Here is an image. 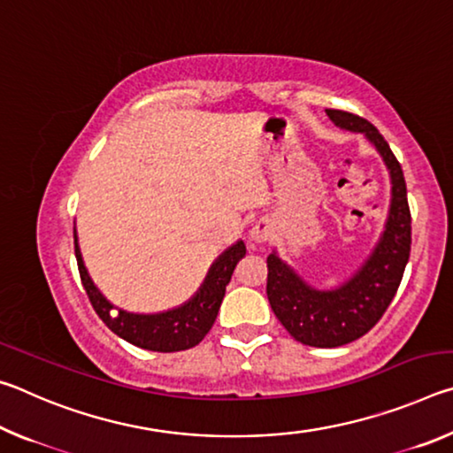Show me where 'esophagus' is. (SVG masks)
<instances>
[{"instance_id":"34e87169","label":"esophagus","mask_w":453,"mask_h":453,"mask_svg":"<svg viewBox=\"0 0 453 453\" xmlns=\"http://www.w3.org/2000/svg\"><path fill=\"white\" fill-rule=\"evenodd\" d=\"M270 235H272V226L267 219H259V221H256V226L251 227V240H254L256 243L267 242L270 240Z\"/></svg>"}]
</instances>
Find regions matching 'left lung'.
I'll return each instance as SVG.
<instances>
[{"mask_svg": "<svg viewBox=\"0 0 453 453\" xmlns=\"http://www.w3.org/2000/svg\"><path fill=\"white\" fill-rule=\"evenodd\" d=\"M335 126L365 134L392 173V210L378 248L348 283L318 291L297 278L281 259L267 257V300L288 334L303 346L337 348L365 335L378 324L400 288L411 250V213L402 165L370 121L356 113L326 110Z\"/></svg>", "mask_w": 453, "mask_h": 453, "instance_id": "1", "label": "left lung"}]
</instances>
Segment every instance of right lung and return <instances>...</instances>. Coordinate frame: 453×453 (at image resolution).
Returning <instances> with one entry per match:
<instances>
[{"label": "right lung", "mask_w": 453, "mask_h": 453, "mask_svg": "<svg viewBox=\"0 0 453 453\" xmlns=\"http://www.w3.org/2000/svg\"><path fill=\"white\" fill-rule=\"evenodd\" d=\"M73 243L83 289H86L91 305H94L96 313L102 318L104 324L110 327L113 334H118L119 337H124L126 342L134 343V346L150 351H164V354L196 348L197 343L208 335L213 321L218 318L221 300H224L226 288L229 280H232L235 265L240 264V259L245 256L243 242H237L224 256H219L216 264H213L208 278H205L202 289L197 291L194 300L181 305L178 310L165 313L137 316V313L113 311V305L99 294L94 281L89 280L86 265L81 262V254L75 235Z\"/></svg>", "instance_id": "1"}]
</instances>
